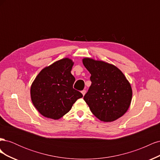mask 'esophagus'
Here are the masks:
<instances>
[{
  "mask_svg": "<svg viewBox=\"0 0 160 160\" xmlns=\"http://www.w3.org/2000/svg\"><path fill=\"white\" fill-rule=\"evenodd\" d=\"M81 93H82V94H83V95L84 96L85 94L86 93V90H83V91H81Z\"/></svg>",
  "mask_w": 160,
  "mask_h": 160,
  "instance_id": "1",
  "label": "esophagus"
}]
</instances>
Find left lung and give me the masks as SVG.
I'll return each mask as SVG.
<instances>
[{
	"label": "left lung",
	"mask_w": 160,
	"mask_h": 160,
	"mask_svg": "<svg viewBox=\"0 0 160 160\" xmlns=\"http://www.w3.org/2000/svg\"><path fill=\"white\" fill-rule=\"evenodd\" d=\"M91 73V85L83 99L91 112L102 122H111L128 111L132 98V89L118 67L89 58L83 59Z\"/></svg>",
	"instance_id": "1"
}]
</instances>
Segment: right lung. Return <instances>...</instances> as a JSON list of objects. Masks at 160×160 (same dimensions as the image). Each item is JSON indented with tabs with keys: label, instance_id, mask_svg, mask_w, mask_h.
Listing matches in <instances>:
<instances>
[{
	"label": "right lung",
	"instance_id": "add662e5",
	"mask_svg": "<svg viewBox=\"0 0 160 160\" xmlns=\"http://www.w3.org/2000/svg\"><path fill=\"white\" fill-rule=\"evenodd\" d=\"M72 65L73 62L68 58L56 61L43 69L33 81L31 88L32 102L45 117L60 119L83 97L72 88L75 81L71 73Z\"/></svg>",
	"mask_w": 160,
	"mask_h": 160
}]
</instances>
